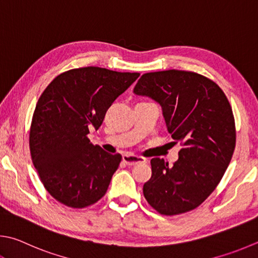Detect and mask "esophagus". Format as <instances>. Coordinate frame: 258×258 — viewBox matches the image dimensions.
I'll list each match as a JSON object with an SVG mask.
<instances>
[{"mask_svg":"<svg viewBox=\"0 0 258 258\" xmlns=\"http://www.w3.org/2000/svg\"><path fill=\"white\" fill-rule=\"evenodd\" d=\"M123 161L127 166H134L140 162H147V159L143 157L134 156V154H124L123 156Z\"/></svg>","mask_w":258,"mask_h":258,"instance_id":"1","label":"esophagus"}]
</instances>
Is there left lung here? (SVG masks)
I'll use <instances>...</instances> for the list:
<instances>
[{"instance_id":"1","label":"left lung","mask_w":258,"mask_h":258,"mask_svg":"<svg viewBox=\"0 0 258 258\" xmlns=\"http://www.w3.org/2000/svg\"><path fill=\"white\" fill-rule=\"evenodd\" d=\"M133 91L160 104L168 132L182 147L171 167L163 159H151L145 200L163 215L196 209L218 186L235 151L228 98L210 79L179 70L145 73Z\"/></svg>"}]
</instances>
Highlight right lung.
<instances>
[{"mask_svg":"<svg viewBox=\"0 0 258 258\" xmlns=\"http://www.w3.org/2000/svg\"><path fill=\"white\" fill-rule=\"evenodd\" d=\"M140 73L88 67L60 73L39 97L32 116L29 147L41 182L67 207L83 209L106 194L121 160L88 138L98 130L114 100Z\"/></svg>","mask_w":258,"mask_h":258,"instance_id":"obj_1","label":"right lung"}]
</instances>
